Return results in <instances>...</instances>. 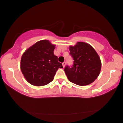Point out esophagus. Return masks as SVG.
<instances>
[{"label": "esophagus", "mask_w": 123, "mask_h": 123, "mask_svg": "<svg viewBox=\"0 0 123 123\" xmlns=\"http://www.w3.org/2000/svg\"><path fill=\"white\" fill-rule=\"evenodd\" d=\"M62 66H63V68L64 67H65V66H66V62H63V63H62Z\"/></svg>", "instance_id": "1"}]
</instances>
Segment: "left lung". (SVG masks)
Returning <instances> with one entry per match:
<instances>
[{
    "instance_id": "obj_1",
    "label": "left lung",
    "mask_w": 123,
    "mask_h": 123,
    "mask_svg": "<svg viewBox=\"0 0 123 123\" xmlns=\"http://www.w3.org/2000/svg\"><path fill=\"white\" fill-rule=\"evenodd\" d=\"M73 59L72 67L67 66L64 71L70 82L79 86H86L94 81L100 72L101 62L98 54L90 44L79 42L69 47Z\"/></svg>"
}]
</instances>
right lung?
I'll return each instance as SVG.
<instances>
[{
    "label": "right lung",
    "instance_id": "1",
    "mask_svg": "<svg viewBox=\"0 0 123 123\" xmlns=\"http://www.w3.org/2000/svg\"><path fill=\"white\" fill-rule=\"evenodd\" d=\"M55 46L48 40L37 42L22 56L20 69L24 78L34 86H42L53 80L62 63L54 54Z\"/></svg>",
    "mask_w": 123,
    "mask_h": 123
}]
</instances>
